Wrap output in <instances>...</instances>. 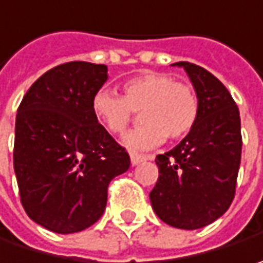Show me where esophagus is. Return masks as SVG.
<instances>
[{
    "label": "esophagus",
    "mask_w": 263,
    "mask_h": 263,
    "mask_svg": "<svg viewBox=\"0 0 263 263\" xmlns=\"http://www.w3.org/2000/svg\"><path fill=\"white\" fill-rule=\"evenodd\" d=\"M129 157H131V163L134 166L138 165V163H141V162H144V160H147V159H148V156L135 153V152H131V153H129Z\"/></svg>",
    "instance_id": "obj_1"
}]
</instances>
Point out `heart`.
<instances>
[{
	"label": "heart",
	"instance_id": "heart-1",
	"mask_svg": "<svg viewBox=\"0 0 263 263\" xmlns=\"http://www.w3.org/2000/svg\"><path fill=\"white\" fill-rule=\"evenodd\" d=\"M119 96L109 89H98L91 100L94 118L113 135L126 131L132 111L140 113L141 126L128 132L123 144L132 150H148L166 138L181 140L199 118V98L187 82L172 76L145 72L128 79Z\"/></svg>",
	"mask_w": 263,
	"mask_h": 263
}]
</instances>
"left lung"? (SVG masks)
Returning <instances> with one entry per match:
<instances>
[{
	"label": "left lung",
	"mask_w": 263,
	"mask_h": 263,
	"mask_svg": "<svg viewBox=\"0 0 263 263\" xmlns=\"http://www.w3.org/2000/svg\"><path fill=\"white\" fill-rule=\"evenodd\" d=\"M184 67L199 98V118L187 137L156 156L159 178L150 193L156 215L171 227L197 230L221 218L235 194L241 160V125L235 101L211 72Z\"/></svg>",
	"instance_id": "obj_1"
}]
</instances>
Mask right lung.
<instances>
[{"instance_id": "right-lung-1", "label": "right lung", "mask_w": 263, "mask_h": 263, "mask_svg": "<svg viewBox=\"0 0 263 263\" xmlns=\"http://www.w3.org/2000/svg\"><path fill=\"white\" fill-rule=\"evenodd\" d=\"M106 81L107 66L69 62L36 79L18 106L13 162L20 200L29 218L52 233L97 222L110 181L131 165L91 110Z\"/></svg>"}]
</instances>
